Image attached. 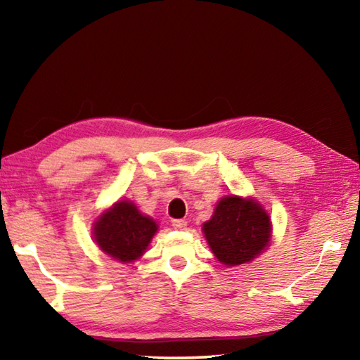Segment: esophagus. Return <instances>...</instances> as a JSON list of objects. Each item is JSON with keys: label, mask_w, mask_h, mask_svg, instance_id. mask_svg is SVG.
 I'll return each instance as SVG.
<instances>
[{"label": "esophagus", "mask_w": 360, "mask_h": 360, "mask_svg": "<svg viewBox=\"0 0 360 360\" xmlns=\"http://www.w3.org/2000/svg\"><path fill=\"white\" fill-rule=\"evenodd\" d=\"M172 225L176 230H184L187 227V221H184V219H174V221H172Z\"/></svg>", "instance_id": "1"}]
</instances>
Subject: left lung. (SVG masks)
Wrapping results in <instances>:
<instances>
[{"label":"left lung","instance_id":"obj_1","mask_svg":"<svg viewBox=\"0 0 360 360\" xmlns=\"http://www.w3.org/2000/svg\"><path fill=\"white\" fill-rule=\"evenodd\" d=\"M203 233L217 260L235 266L265 251L271 240V221L255 200L230 195L216 205L214 214L203 224Z\"/></svg>","mask_w":360,"mask_h":360}]
</instances>
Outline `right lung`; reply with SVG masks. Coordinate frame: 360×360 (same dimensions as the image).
<instances>
[{
    "mask_svg": "<svg viewBox=\"0 0 360 360\" xmlns=\"http://www.w3.org/2000/svg\"><path fill=\"white\" fill-rule=\"evenodd\" d=\"M158 225L139 212L136 205L120 200L94 224V240L114 260L129 264L139 259L155 235Z\"/></svg>",
    "mask_w": 360,
    "mask_h": 360,
    "instance_id": "add662e5",
    "label": "right lung"
}]
</instances>
